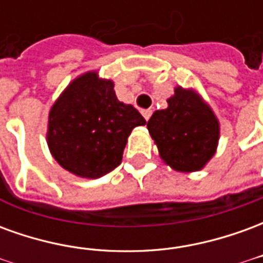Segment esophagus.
<instances>
[{
	"mask_svg": "<svg viewBox=\"0 0 263 263\" xmlns=\"http://www.w3.org/2000/svg\"><path fill=\"white\" fill-rule=\"evenodd\" d=\"M142 115L143 118L148 121L149 118H151V115H152V111H151V109H142Z\"/></svg>",
	"mask_w": 263,
	"mask_h": 263,
	"instance_id": "34e87169",
	"label": "esophagus"
}]
</instances>
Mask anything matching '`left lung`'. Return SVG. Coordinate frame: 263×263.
<instances>
[{
    "mask_svg": "<svg viewBox=\"0 0 263 263\" xmlns=\"http://www.w3.org/2000/svg\"><path fill=\"white\" fill-rule=\"evenodd\" d=\"M169 107L155 111L148 131L166 163L177 172L200 171L214 155L220 128L210 107L190 90L177 87Z\"/></svg>",
    "mask_w": 263,
    "mask_h": 263,
    "instance_id": "1",
    "label": "left lung"
}]
</instances>
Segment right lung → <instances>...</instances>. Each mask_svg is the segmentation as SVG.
<instances>
[{
  "mask_svg": "<svg viewBox=\"0 0 263 263\" xmlns=\"http://www.w3.org/2000/svg\"><path fill=\"white\" fill-rule=\"evenodd\" d=\"M146 121L118 101L114 83L91 71L76 79L49 114L48 145L62 167L81 177H101L122 160L126 138Z\"/></svg>",
  "mask_w": 263,
  "mask_h": 263,
  "instance_id": "1",
  "label": "right lung"
}]
</instances>
